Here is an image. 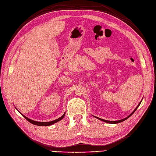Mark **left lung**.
<instances>
[{"mask_svg": "<svg viewBox=\"0 0 156 156\" xmlns=\"http://www.w3.org/2000/svg\"><path fill=\"white\" fill-rule=\"evenodd\" d=\"M143 100V99H142ZM142 100H141V101L140 102V103L139 104L137 105V106L136 107V108L134 109V110L133 111V112H132L129 116H128L127 117H126V118H123V119H120V120H118V121H108V120H105V119H101V118H98V117H96V116H94V117H95L96 118H97V119H100V120H101V121H103V122H106V123H111V124H116V123H121V122H123V121H125V120H126V119H128L129 117H130L132 114H134V112L136 111V109L138 108V107L140 106V105L141 104V101H142Z\"/></svg>", "mask_w": 156, "mask_h": 156, "instance_id": "obj_1", "label": "left lung"}]
</instances>
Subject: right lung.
Listing matches in <instances>:
<instances>
[{
	"mask_svg": "<svg viewBox=\"0 0 156 156\" xmlns=\"http://www.w3.org/2000/svg\"><path fill=\"white\" fill-rule=\"evenodd\" d=\"M17 110V109H16ZM18 111V110H17ZM21 114V113H20ZM23 116H24L29 122H30L31 123H32V124H33V125H38V126H49V125H53V124H54V123H56V122H59V121H60L61 119H62L63 118V117L65 116V114H66V112L63 114L62 116L60 117V118H58V119H55V120H53V121H51V122H36V121H34V120H32V119H30V118H27L26 116H25L24 115H23L22 114H21Z\"/></svg>",
	"mask_w": 156,
	"mask_h": 156,
	"instance_id": "1",
	"label": "right lung"
}]
</instances>
